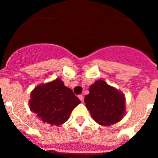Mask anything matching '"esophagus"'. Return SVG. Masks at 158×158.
<instances>
[{
    "label": "esophagus",
    "mask_w": 158,
    "mask_h": 158,
    "mask_svg": "<svg viewBox=\"0 0 158 158\" xmlns=\"http://www.w3.org/2000/svg\"><path fill=\"white\" fill-rule=\"evenodd\" d=\"M78 98L80 99V100L81 102H83V100H84V98H83V96H82V95H79V96H78Z\"/></svg>",
    "instance_id": "34e87169"
}]
</instances>
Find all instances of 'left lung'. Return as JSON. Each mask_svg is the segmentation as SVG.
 Here are the masks:
<instances>
[{
    "instance_id": "left-lung-1",
    "label": "left lung",
    "mask_w": 158,
    "mask_h": 158,
    "mask_svg": "<svg viewBox=\"0 0 158 158\" xmlns=\"http://www.w3.org/2000/svg\"><path fill=\"white\" fill-rule=\"evenodd\" d=\"M85 103L93 119L102 126L119 122L125 114L124 95L103 80L90 86Z\"/></svg>"
}]
</instances>
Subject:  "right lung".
<instances>
[{
	"label": "right lung",
	"instance_id": "1",
	"mask_svg": "<svg viewBox=\"0 0 158 158\" xmlns=\"http://www.w3.org/2000/svg\"><path fill=\"white\" fill-rule=\"evenodd\" d=\"M81 100L60 78L38 85L31 93V111L43 123L59 126L66 122Z\"/></svg>",
	"mask_w": 158,
	"mask_h": 158
}]
</instances>
